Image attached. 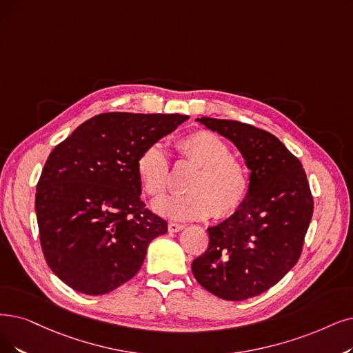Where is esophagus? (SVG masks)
<instances>
[{"mask_svg": "<svg viewBox=\"0 0 353 353\" xmlns=\"http://www.w3.org/2000/svg\"><path fill=\"white\" fill-rule=\"evenodd\" d=\"M184 228H185V225L181 224V223H169V224H168V230L172 232V233L181 232Z\"/></svg>", "mask_w": 353, "mask_h": 353, "instance_id": "esophagus-1", "label": "esophagus"}]
</instances>
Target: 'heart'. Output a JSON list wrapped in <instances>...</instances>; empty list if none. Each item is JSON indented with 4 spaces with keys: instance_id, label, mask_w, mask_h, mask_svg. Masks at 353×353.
I'll use <instances>...</instances> for the list:
<instances>
[{
    "instance_id": "heart-1",
    "label": "heart",
    "mask_w": 353,
    "mask_h": 353,
    "mask_svg": "<svg viewBox=\"0 0 353 353\" xmlns=\"http://www.w3.org/2000/svg\"><path fill=\"white\" fill-rule=\"evenodd\" d=\"M179 161L195 166L188 178V192L154 204L158 213L175 220H203L214 213L228 219L246 201L250 174L246 163L230 154L228 143L216 133L194 130L175 142ZM136 174L143 191L162 199L171 184V165L162 145L152 143L139 153Z\"/></svg>"
}]
</instances>
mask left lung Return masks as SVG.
I'll return each instance as SVG.
<instances>
[{
	"instance_id": "obj_1",
	"label": "left lung",
	"mask_w": 353,
	"mask_h": 353,
	"mask_svg": "<svg viewBox=\"0 0 353 353\" xmlns=\"http://www.w3.org/2000/svg\"><path fill=\"white\" fill-rule=\"evenodd\" d=\"M196 121L242 152L250 190L233 216L208 228V248L194 259L192 274L216 297L243 301L278 284L300 259L313 195L299 158L270 132L234 120Z\"/></svg>"
}]
</instances>
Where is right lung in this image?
I'll return each instance as SVG.
<instances>
[{"mask_svg": "<svg viewBox=\"0 0 353 353\" xmlns=\"http://www.w3.org/2000/svg\"><path fill=\"white\" fill-rule=\"evenodd\" d=\"M188 116L103 112L56 145L36 187V216L53 274L87 295L132 279L166 221L140 200L136 159Z\"/></svg>", "mask_w": 353, "mask_h": 353, "instance_id": "add662e5", "label": "right lung"}]
</instances>
